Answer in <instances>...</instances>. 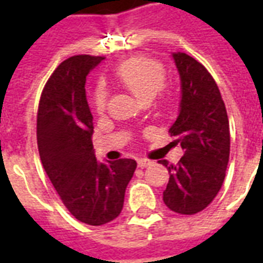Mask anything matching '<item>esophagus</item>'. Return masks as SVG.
Masks as SVG:
<instances>
[{
	"instance_id": "esophagus-1",
	"label": "esophagus",
	"mask_w": 263,
	"mask_h": 263,
	"mask_svg": "<svg viewBox=\"0 0 263 263\" xmlns=\"http://www.w3.org/2000/svg\"><path fill=\"white\" fill-rule=\"evenodd\" d=\"M153 162L150 160H146V158H140L139 161H138V165H139V168H146V166H150Z\"/></svg>"
}]
</instances>
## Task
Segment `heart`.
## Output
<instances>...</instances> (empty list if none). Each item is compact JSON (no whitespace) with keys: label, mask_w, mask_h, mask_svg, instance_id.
Returning <instances> with one entry per match:
<instances>
[{"label":"heart","mask_w":263,"mask_h":263,"mask_svg":"<svg viewBox=\"0 0 263 263\" xmlns=\"http://www.w3.org/2000/svg\"><path fill=\"white\" fill-rule=\"evenodd\" d=\"M116 79L123 87L135 95L140 102L152 101L165 84V69L158 61L146 57L127 60L116 69ZM107 91L98 86L94 94V105L98 113L106 107Z\"/></svg>","instance_id":"heart-1"}]
</instances>
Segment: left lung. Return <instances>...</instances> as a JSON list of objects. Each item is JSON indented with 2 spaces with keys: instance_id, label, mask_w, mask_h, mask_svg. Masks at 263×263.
<instances>
[{
  "instance_id": "left-lung-1",
  "label": "left lung",
  "mask_w": 263,
  "mask_h": 263,
  "mask_svg": "<svg viewBox=\"0 0 263 263\" xmlns=\"http://www.w3.org/2000/svg\"><path fill=\"white\" fill-rule=\"evenodd\" d=\"M180 75L181 101L169 128L184 152L179 164L166 166L164 202L172 212L195 214L212 203L224 183L229 161V121L217 83L208 69L185 53H172Z\"/></svg>"
}]
</instances>
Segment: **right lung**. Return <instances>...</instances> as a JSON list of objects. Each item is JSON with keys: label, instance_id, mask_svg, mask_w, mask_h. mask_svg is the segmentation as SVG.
Masks as SVG:
<instances>
[{"label": "right lung", "instance_id": "add662e5", "mask_svg": "<svg viewBox=\"0 0 263 263\" xmlns=\"http://www.w3.org/2000/svg\"><path fill=\"white\" fill-rule=\"evenodd\" d=\"M102 60L80 54L60 64L45 84L36 117L39 156L53 187L76 220L95 227L119 217L136 169L131 158H95L84 84Z\"/></svg>", "mask_w": 263, "mask_h": 263}]
</instances>
